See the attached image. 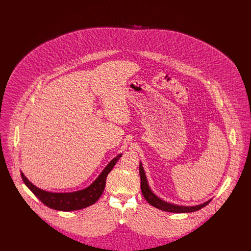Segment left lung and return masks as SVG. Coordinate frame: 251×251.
Returning <instances> with one entry per match:
<instances>
[{
	"instance_id": "left-lung-1",
	"label": "left lung",
	"mask_w": 251,
	"mask_h": 251,
	"mask_svg": "<svg viewBox=\"0 0 251 251\" xmlns=\"http://www.w3.org/2000/svg\"><path fill=\"white\" fill-rule=\"evenodd\" d=\"M139 173H140V177H141V190H142V194L144 196L145 200L153 206L165 210V211H169V212H176V213H184V212H193V211H197L202 207H204L205 205L208 204V202L210 201H207L199 205H194V206H185V205H177V204H174V203H170L167 202L165 201H163L162 199H160L159 197H157L150 189L149 185H148V181L146 177V174L144 171V168L142 166V163L140 162L139 165Z\"/></svg>"
}]
</instances>
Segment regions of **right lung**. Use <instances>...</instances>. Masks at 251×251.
Returning <instances> with one entry per match:
<instances>
[{"instance_id": "right-lung-1", "label": "right lung", "mask_w": 251, "mask_h": 251, "mask_svg": "<svg viewBox=\"0 0 251 251\" xmlns=\"http://www.w3.org/2000/svg\"><path fill=\"white\" fill-rule=\"evenodd\" d=\"M121 156L122 154H119L113 160H111L89 187L74 193H50L44 191L32 185L25 177L24 173H21V175L25 186L47 206L61 211L77 210L85 208L98 201L104 191L107 176H108Z\"/></svg>"}]
</instances>
